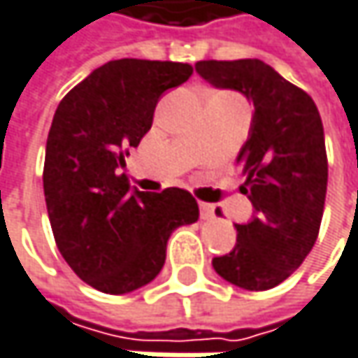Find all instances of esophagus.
<instances>
[{
	"mask_svg": "<svg viewBox=\"0 0 358 358\" xmlns=\"http://www.w3.org/2000/svg\"><path fill=\"white\" fill-rule=\"evenodd\" d=\"M199 207H201V217H203V219H213V217H215V207H213V205H209V203H201Z\"/></svg>",
	"mask_w": 358,
	"mask_h": 358,
	"instance_id": "esophagus-1",
	"label": "esophagus"
}]
</instances>
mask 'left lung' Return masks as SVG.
<instances>
[{"label": "left lung", "instance_id": "obj_1", "mask_svg": "<svg viewBox=\"0 0 358 358\" xmlns=\"http://www.w3.org/2000/svg\"><path fill=\"white\" fill-rule=\"evenodd\" d=\"M194 69L205 82L236 90L254 104L238 155L242 192L254 215L236 225L238 242L213 258V268L240 289H273L301 266L324 215L328 157L317 106L260 59L199 61Z\"/></svg>", "mask_w": 358, "mask_h": 358}]
</instances>
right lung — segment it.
Masks as SVG:
<instances>
[{"label": "right lung", "mask_w": 358, "mask_h": 358, "mask_svg": "<svg viewBox=\"0 0 358 358\" xmlns=\"http://www.w3.org/2000/svg\"><path fill=\"white\" fill-rule=\"evenodd\" d=\"M188 63L118 59L94 69L57 106L45 155V201L57 248L90 287L124 295L159 275L172 231L199 219L188 190H131L124 168L162 94Z\"/></svg>", "instance_id": "right-lung-1"}]
</instances>
